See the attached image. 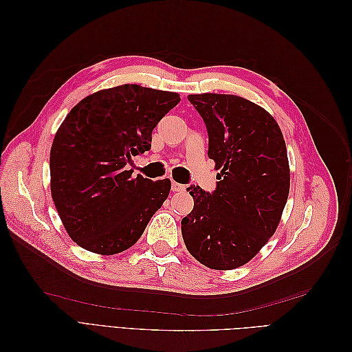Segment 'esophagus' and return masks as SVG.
<instances>
[{"label": "esophagus", "mask_w": 352, "mask_h": 352, "mask_svg": "<svg viewBox=\"0 0 352 352\" xmlns=\"http://www.w3.org/2000/svg\"><path fill=\"white\" fill-rule=\"evenodd\" d=\"M172 190H173V192H184L185 185L177 184V182H172Z\"/></svg>", "instance_id": "1"}]
</instances>
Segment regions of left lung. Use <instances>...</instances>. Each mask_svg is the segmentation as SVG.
<instances>
[{
    "instance_id": "obj_1",
    "label": "left lung",
    "mask_w": 352,
    "mask_h": 352,
    "mask_svg": "<svg viewBox=\"0 0 352 352\" xmlns=\"http://www.w3.org/2000/svg\"><path fill=\"white\" fill-rule=\"evenodd\" d=\"M208 133L219 182L212 192L186 188L194 210L182 220L190 255L210 269L248 263L278 228L289 194V163L279 124L236 95H188Z\"/></svg>"
}]
</instances>
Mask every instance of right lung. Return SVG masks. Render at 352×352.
Wrapping results in <instances>:
<instances>
[{
  "label": "right lung",
  "instance_id": "1",
  "mask_svg": "<svg viewBox=\"0 0 352 352\" xmlns=\"http://www.w3.org/2000/svg\"><path fill=\"white\" fill-rule=\"evenodd\" d=\"M176 92L120 85L70 110L50 155L51 195L70 238L91 252L119 254L141 238L170 192L168 179L132 176L153 129L179 104Z\"/></svg>",
  "mask_w": 352,
  "mask_h": 352
}]
</instances>
